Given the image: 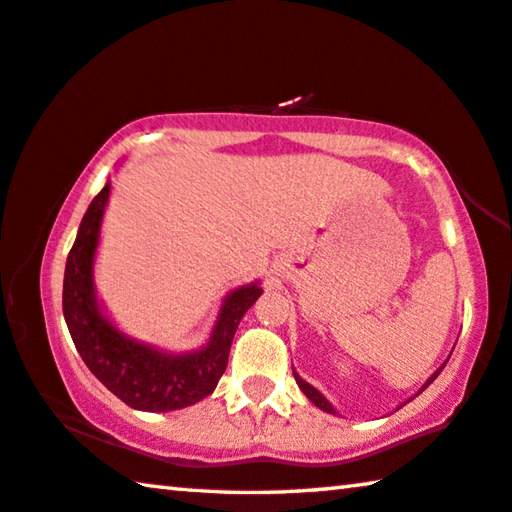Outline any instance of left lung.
I'll return each instance as SVG.
<instances>
[{"label":"left lung","instance_id":"1","mask_svg":"<svg viewBox=\"0 0 512 512\" xmlns=\"http://www.w3.org/2000/svg\"><path fill=\"white\" fill-rule=\"evenodd\" d=\"M444 364H446V362H444ZM444 364H442V367H440V369H437V371L433 373V376H431V378H428V380H426V385H424V387H421L417 394H421V392H424V389H426L428 385H431V383H433V380L437 378V373H440V371L444 369ZM294 378H296V383H298V387H300V389H303V394H305V396H307V399H310V401H312V403L316 405V408H321L323 412H330V415H337V412H335V408H332V405H330V401L326 399V396H323V394L319 392V389H316V387H312L310 383H305V380H303V378H300L296 371H294Z\"/></svg>","mask_w":512,"mask_h":512}]
</instances>
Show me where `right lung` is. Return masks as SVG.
Instances as JSON below:
<instances>
[{"mask_svg":"<svg viewBox=\"0 0 512 512\" xmlns=\"http://www.w3.org/2000/svg\"><path fill=\"white\" fill-rule=\"evenodd\" d=\"M107 184L88 205L63 275V316L81 360L100 383L134 410L168 412L189 408L216 389L241 316L262 296L257 282L234 289L207 346L191 353H166L134 342L102 314L93 289V259L109 200Z\"/></svg>","mask_w":512,"mask_h":512,"instance_id":"right-lung-1","label":"right lung"}]
</instances>
